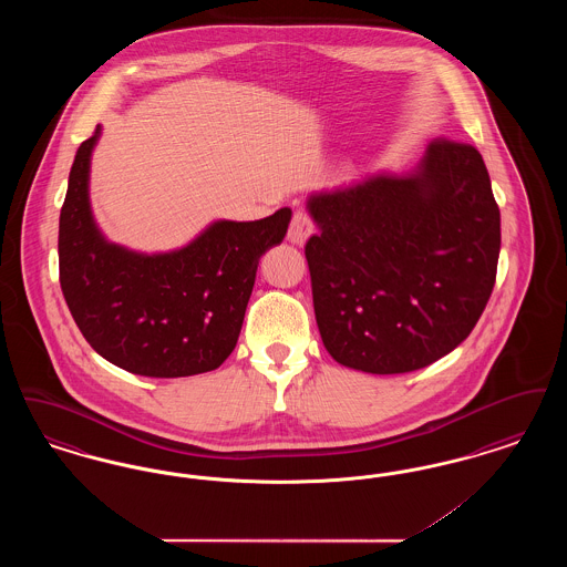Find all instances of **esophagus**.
Returning <instances> with one entry per match:
<instances>
[{
	"mask_svg": "<svg viewBox=\"0 0 567 567\" xmlns=\"http://www.w3.org/2000/svg\"><path fill=\"white\" fill-rule=\"evenodd\" d=\"M315 234V220L306 210H297L291 225H289V234L287 238L293 244H303L310 236Z\"/></svg>",
	"mask_w": 567,
	"mask_h": 567,
	"instance_id": "esophagus-1",
	"label": "esophagus"
}]
</instances>
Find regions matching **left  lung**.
<instances>
[{
    "label": "left lung",
    "instance_id": "1",
    "mask_svg": "<svg viewBox=\"0 0 567 567\" xmlns=\"http://www.w3.org/2000/svg\"><path fill=\"white\" fill-rule=\"evenodd\" d=\"M306 243L317 324L352 370L427 368L472 333L493 291L499 208L483 155L435 137L404 178L310 197Z\"/></svg>",
    "mask_w": 567,
    "mask_h": 567
}]
</instances>
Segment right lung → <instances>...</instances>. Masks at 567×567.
<instances>
[{
  "mask_svg": "<svg viewBox=\"0 0 567 567\" xmlns=\"http://www.w3.org/2000/svg\"><path fill=\"white\" fill-rule=\"evenodd\" d=\"M100 130L76 151L59 216V282L84 340L140 377L216 370L236 349L261 255L282 243L291 210L261 220H220L187 248L135 255L109 244L89 210V157Z\"/></svg>",
  "mask_w": 567,
  "mask_h": 567,
  "instance_id": "add662e5",
  "label": "right lung"
}]
</instances>
